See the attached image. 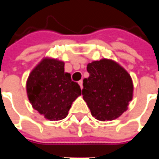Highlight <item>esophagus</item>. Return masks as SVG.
Returning <instances> with one entry per match:
<instances>
[{"instance_id": "obj_1", "label": "esophagus", "mask_w": 159, "mask_h": 159, "mask_svg": "<svg viewBox=\"0 0 159 159\" xmlns=\"http://www.w3.org/2000/svg\"><path fill=\"white\" fill-rule=\"evenodd\" d=\"M78 84H79L80 87H81V89H83V81H82V80H80L79 82H78Z\"/></svg>"}]
</instances>
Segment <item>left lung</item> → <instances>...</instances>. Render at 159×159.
<instances>
[{
    "instance_id": "8db88e82",
    "label": "left lung",
    "mask_w": 159,
    "mask_h": 159,
    "mask_svg": "<svg viewBox=\"0 0 159 159\" xmlns=\"http://www.w3.org/2000/svg\"><path fill=\"white\" fill-rule=\"evenodd\" d=\"M83 96L91 114L100 121H111L127 111L133 98V82L126 70L114 60L102 59L87 66Z\"/></svg>"
}]
</instances>
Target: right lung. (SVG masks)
I'll list each match as a JSON object with an SVG mask.
<instances>
[{
	"mask_svg": "<svg viewBox=\"0 0 159 159\" xmlns=\"http://www.w3.org/2000/svg\"><path fill=\"white\" fill-rule=\"evenodd\" d=\"M26 91L33 108L50 121L66 117L82 93L78 83L65 72V63L51 58H44L30 73Z\"/></svg>",
	"mask_w": 159,
	"mask_h": 159,
	"instance_id": "1",
	"label": "right lung"
}]
</instances>
